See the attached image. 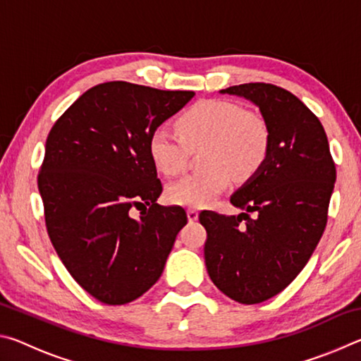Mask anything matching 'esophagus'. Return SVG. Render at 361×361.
Wrapping results in <instances>:
<instances>
[{
	"label": "esophagus",
	"instance_id": "34e87169",
	"mask_svg": "<svg viewBox=\"0 0 361 361\" xmlns=\"http://www.w3.org/2000/svg\"><path fill=\"white\" fill-rule=\"evenodd\" d=\"M188 219H189V221H195V219H197L199 218V212L197 210H195V209H188Z\"/></svg>",
	"mask_w": 361,
	"mask_h": 361
}]
</instances>
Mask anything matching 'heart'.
Instances as JSON below:
<instances>
[{
    "label": "heart",
    "mask_w": 361,
    "mask_h": 361,
    "mask_svg": "<svg viewBox=\"0 0 361 361\" xmlns=\"http://www.w3.org/2000/svg\"><path fill=\"white\" fill-rule=\"evenodd\" d=\"M176 133L157 127L148 152L159 172L173 176L186 169L189 149H197V172L172 183L167 199L176 205L204 207L229 186L259 172L271 151V127L261 114L226 100H202L176 119Z\"/></svg>",
    "instance_id": "1"
}]
</instances>
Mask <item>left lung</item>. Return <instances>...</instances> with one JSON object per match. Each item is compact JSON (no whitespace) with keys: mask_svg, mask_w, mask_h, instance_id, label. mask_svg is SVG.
<instances>
[{"mask_svg":"<svg viewBox=\"0 0 361 361\" xmlns=\"http://www.w3.org/2000/svg\"><path fill=\"white\" fill-rule=\"evenodd\" d=\"M221 92L252 100L272 142L264 166L231 197L245 212L199 213L205 266L226 296L258 304L283 291L312 256L326 228L336 166L322 122L296 95L266 82Z\"/></svg>","mask_w":361,"mask_h":361,"instance_id":"8db88e82","label":"left lung"}]
</instances>
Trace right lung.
Segmentation results:
<instances>
[{"label":"right lung","instance_id":"right-lung-1","mask_svg":"<svg viewBox=\"0 0 361 361\" xmlns=\"http://www.w3.org/2000/svg\"><path fill=\"white\" fill-rule=\"evenodd\" d=\"M192 97L103 82L49 132L38 173L49 239L71 277L103 304H127L148 291L188 223L185 209L156 204L162 183L148 140ZM133 206L144 207L138 220Z\"/></svg>","mask_w":361,"mask_h":361}]
</instances>
